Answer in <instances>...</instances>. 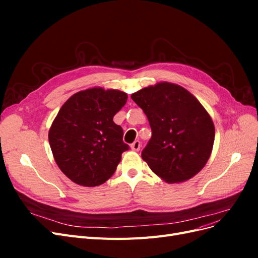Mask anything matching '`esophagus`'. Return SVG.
<instances>
[{
	"mask_svg": "<svg viewBox=\"0 0 258 258\" xmlns=\"http://www.w3.org/2000/svg\"><path fill=\"white\" fill-rule=\"evenodd\" d=\"M140 147H141V142L138 141V140L131 144V150L135 151V152H138L140 150Z\"/></svg>",
	"mask_w": 258,
	"mask_h": 258,
	"instance_id": "34e87169",
	"label": "esophagus"
}]
</instances>
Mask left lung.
I'll return each instance as SVG.
<instances>
[{"instance_id": "obj_1", "label": "left lung", "mask_w": 258, "mask_h": 258, "mask_svg": "<svg viewBox=\"0 0 258 258\" xmlns=\"http://www.w3.org/2000/svg\"><path fill=\"white\" fill-rule=\"evenodd\" d=\"M131 99L142 108L152 138L142 158L167 183H179L196 175L212 152L215 129L212 119L191 93L181 86L158 83Z\"/></svg>"}]
</instances>
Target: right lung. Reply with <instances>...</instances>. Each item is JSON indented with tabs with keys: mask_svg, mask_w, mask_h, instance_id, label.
<instances>
[{
	"mask_svg": "<svg viewBox=\"0 0 258 258\" xmlns=\"http://www.w3.org/2000/svg\"><path fill=\"white\" fill-rule=\"evenodd\" d=\"M127 99L126 92L98 87L76 92L61 106L48 140L58 167L74 183L93 187L114 174L129 145L113 117Z\"/></svg>",
	"mask_w": 258,
	"mask_h": 258,
	"instance_id": "1",
	"label": "right lung"
}]
</instances>
